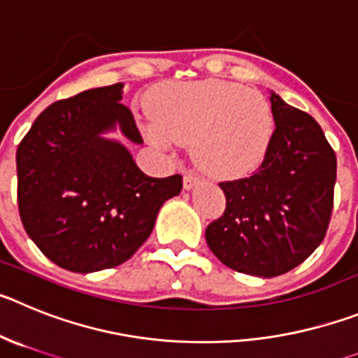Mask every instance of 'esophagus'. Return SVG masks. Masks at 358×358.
I'll return each instance as SVG.
<instances>
[{"label": "esophagus", "mask_w": 358, "mask_h": 358, "mask_svg": "<svg viewBox=\"0 0 358 358\" xmlns=\"http://www.w3.org/2000/svg\"><path fill=\"white\" fill-rule=\"evenodd\" d=\"M199 176L194 175L192 171H187L185 175H183V189H187V191H191V189H194L196 185H199Z\"/></svg>", "instance_id": "esophagus-1"}]
</instances>
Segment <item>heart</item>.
Listing matches in <instances>:
<instances>
[{"label": "heart", "mask_w": 358, "mask_h": 358, "mask_svg": "<svg viewBox=\"0 0 358 358\" xmlns=\"http://www.w3.org/2000/svg\"><path fill=\"white\" fill-rule=\"evenodd\" d=\"M148 137L155 146L192 139L205 171L235 176L260 164L273 134V114L260 92L227 80L166 83L155 91Z\"/></svg>", "instance_id": "obj_1"}]
</instances>
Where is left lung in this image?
Segmentation results:
<instances>
[{"label":"left lung","mask_w":358,"mask_h":358,"mask_svg":"<svg viewBox=\"0 0 358 358\" xmlns=\"http://www.w3.org/2000/svg\"><path fill=\"white\" fill-rule=\"evenodd\" d=\"M273 131L262 164L248 178L221 182L223 215L205 239L224 266L273 278L291 271L324 239L334 208L337 159L312 115L271 92Z\"/></svg>","instance_id":"8db88e82"}]
</instances>
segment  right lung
<instances>
[{
    "label": "right lung",
    "instance_id": "1",
    "mask_svg": "<svg viewBox=\"0 0 358 358\" xmlns=\"http://www.w3.org/2000/svg\"><path fill=\"white\" fill-rule=\"evenodd\" d=\"M124 83L60 99L17 146L22 227L44 255L75 273L127 262L150 237L160 207L182 191V176L151 178L130 151L101 134L115 130L143 144L124 107Z\"/></svg>",
    "mask_w": 358,
    "mask_h": 358
}]
</instances>
